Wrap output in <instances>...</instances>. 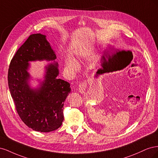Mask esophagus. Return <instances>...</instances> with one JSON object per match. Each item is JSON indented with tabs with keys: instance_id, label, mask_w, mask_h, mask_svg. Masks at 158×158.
Wrapping results in <instances>:
<instances>
[{
	"instance_id": "esophagus-1",
	"label": "esophagus",
	"mask_w": 158,
	"mask_h": 158,
	"mask_svg": "<svg viewBox=\"0 0 158 158\" xmlns=\"http://www.w3.org/2000/svg\"><path fill=\"white\" fill-rule=\"evenodd\" d=\"M88 86V82L86 80H84L81 82L78 85V91L81 94H84L85 91V89Z\"/></svg>"
}]
</instances>
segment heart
Masks as SVG:
<instances>
[{"mask_svg": "<svg viewBox=\"0 0 158 158\" xmlns=\"http://www.w3.org/2000/svg\"><path fill=\"white\" fill-rule=\"evenodd\" d=\"M66 68L71 70L73 73H76V72H78L80 69V66L73 59H68L67 60L66 62Z\"/></svg>", "mask_w": 158, "mask_h": 158, "instance_id": "obj_1", "label": "heart"}]
</instances>
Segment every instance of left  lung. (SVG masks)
I'll return each mask as SVG.
<instances>
[{"label": "left lung", "instance_id": "obj_1", "mask_svg": "<svg viewBox=\"0 0 158 158\" xmlns=\"http://www.w3.org/2000/svg\"><path fill=\"white\" fill-rule=\"evenodd\" d=\"M113 71V69H112V67L111 66V67H109L107 69H105V70H103V72L101 71V74L102 73H109V72H112Z\"/></svg>", "mask_w": 158, "mask_h": 158}]
</instances>
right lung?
<instances>
[{
	"mask_svg": "<svg viewBox=\"0 0 158 158\" xmlns=\"http://www.w3.org/2000/svg\"><path fill=\"white\" fill-rule=\"evenodd\" d=\"M55 52L46 36L31 34L13 56L8 74V87L18 115L33 131L48 132L59 128L64 120L63 106L70 92V84L58 79V63L46 67L40 88L31 89L27 70L29 61L54 60Z\"/></svg>",
	"mask_w": 158,
	"mask_h": 158,
	"instance_id": "right-lung-1",
	"label": "right lung"
}]
</instances>
